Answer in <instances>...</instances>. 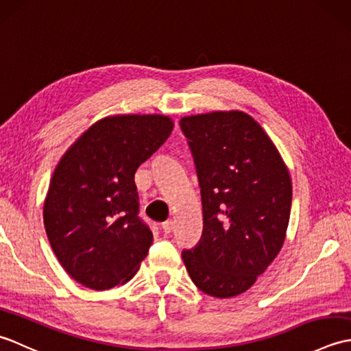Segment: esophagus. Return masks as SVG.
<instances>
[{
    "label": "esophagus",
    "mask_w": 351,
    "mask_h": 351,
    "mask_svg": "<svg viewBox=\"0 0 351 351\" xmlns=\"http://www.w3.org/2000/svg\"><path fill=\"white\" fill-rule=\"evenodd\" d=\"M173 228H175L173 220H167L166 223H162V232L164 234H171V232H173Z\"/></svg>",
    "instance_id": "obj_1"
}]
</instances>
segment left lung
I'll list each match as a JSON object with an SVG mask.
<instances>
[{"label":"left lung","instance_id":"obj_1","mask_svg":"<svg viewBox=\"0 0 351 351\" xmlns=\"http://www.w3.org/2000/svg\"><path fill=\"white\" fill-rule=\"evenodd\" d=\"M181 130L195 158L204 232L182 252L191 280L229 299L247 291L287 237L293 184L271 138L243 111L185 116Z\"/></svg>","mask_w":351,"mask_h":351}]
</instances>
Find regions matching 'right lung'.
I'll list each match as a JSON object with an SVG mask.
<instances>
[{"label":"right lung","instance_id":"add662e5","mask_svg":"<svg viewBox=\"0 0 351 351\" xmlns=\"http://www.w3.org/2000/svg\"><path fill=\"white\" fill-rule=\"evenodd\" d=\"M164 114L104 117L77 138L52 173L43 223L58 263L92 289L123 285L154 235L138 219L134 175L170 136Z\"/></svg>","mask_w":351,"mask_h":351}]
</instances>
